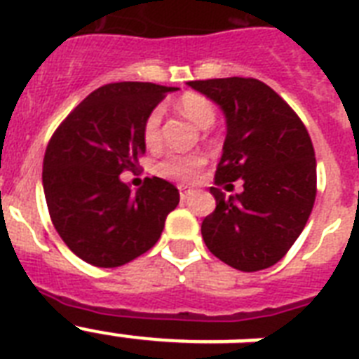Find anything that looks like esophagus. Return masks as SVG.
<instances>
[{"label": "esophagus", "mask_w": 359, "mask_h": 359, "mask_svg": "<svg viewBox=\"0 0 359 359\" xmlns=\"http://www.w3.org/2000/svg\"><path fill=\"white\" fill-rule=\"evenodd\" d=\"M179 191H180V197H182V199H188V197L194 194V190H191V188H188V186H179Z\"/></svg>", "instance_id": "34e87169"}]
</instances>
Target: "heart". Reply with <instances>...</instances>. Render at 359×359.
<instances>
[{"label": "heart", "instance_id": "b5f03b06", "mask_svg": "<svg viewBox=\"0 0 359 359\" xmlns=\"http://www.w3.org/2000/svg\"><path fill=\"white\" fill-rule=\"evenodd\" d=\"M177 108L199 128H210L216 119L214 106L201 95H186L180 98ZM160 123H162V109H152L143 123V141L147 147H156L160 143ZM203 163L205 158L201 154H171L158 163L156 173L165 179L190 180L203 168Z\"/></svg>", "mask_w": 359, "mask_h": 359}]
</instances>
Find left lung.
<instances>
[{
	"label": "left lung",
	"instance_id": "obj_1",
	"mask_svg": "<svg viewBox=\"0 0 359 359\" xmlns=\"http://www.w3.org/2000/svg\"><path fill=\"white\" fill-rule=\"evenodd\" d=\"M188 86L225 115L216 184L244 182L235 196L210 188L216 210L203 219V240L236 270H264L283 259L311 214L317 196L311 137L289 104L262 81L218 78Z\"/></svg>",
	"mask_w": 359,
	"mask_h": 359
}]
</instances>
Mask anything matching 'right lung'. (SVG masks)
Segmentation results:
<instances>
[{"instance_id": "1", "label": "right lung", "mask_w": 359, "mask_h": 359, "mask_svg": "<svg viewBox=\"0 0 359 359\" xmlns=\"http://www.w3.org/2000/svg\"><path fill=\"white\" fill-rule=\"evenodd\" d=\"M175 87L119 81L98 87L55 130L42 163L53 227L81 261L115 268L156 244L179 190L158 177L132 190L119 175L145 154L143 123Z\"/></svg>"}]
</instances>
